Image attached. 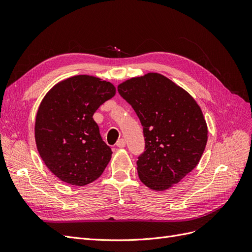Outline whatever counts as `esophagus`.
Segmentation results:
<instances>
[{
  "label": "esophagus",
  "mask_w": 252,
  "mask_h": 252,
  "mask_svg": "<svg viewBox=\"0 0 252 252\" xmlns=\"http://www.w3.org/2000/svg\"><path fill=\"white\" fill-rule=\"evenodd\" d=\"M125 145H126V142H125L124 139H120V140L117 142V146H118L119 148L125 147Z\"/></svg>",
  "instance_id": "1"
}]
</instances>
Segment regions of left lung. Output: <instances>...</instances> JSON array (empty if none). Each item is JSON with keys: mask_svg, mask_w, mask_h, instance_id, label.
Segmentation results:
<instances>
[{"mask_svg": "<svg viewBox=\"0 0 252 252\" xmlns=\"http://www.w3.org/2000/svg\"><path fill=\"white\" fill-rule=\"evenodd\" d=\"M119 94L141 121L145 151L136 169L156 191L172 187L199 164L208 139L202 109L185 89L157 72L121 83Z\"/></svg>", "mask_w": 252, "mask_h": 252, "instance_id": "obj_1", "label": "left lung"}]
</instances>
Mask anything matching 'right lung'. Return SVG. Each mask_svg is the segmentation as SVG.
<instances>
[{"label":"right lung","instance_id":"obj_1","mask_svg":"<svg viewBox=\"0 0 252 252\" xmlns=\"http://www.w3.org/2000/svg\"><path fill=\"white\" fill-rule=\"evenodd\" d=\"M114 95L112 83L80 74L59 82L43 97L34 123L36 148L62 182L85 186L108 165L112 151L93 116Z\"/></svg>","mask_w":252,"mask_h":252}]
</instances>
